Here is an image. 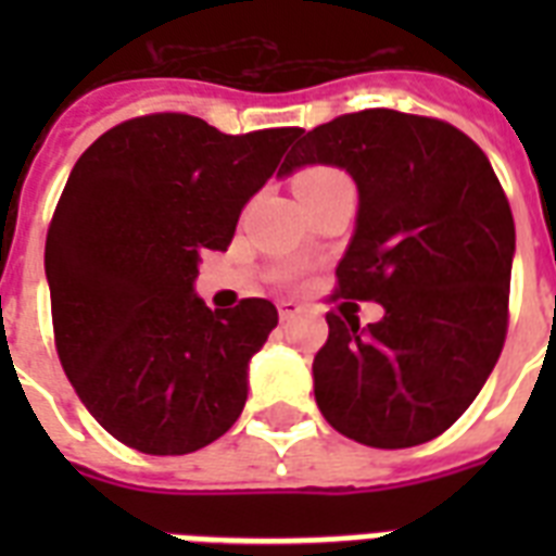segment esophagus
<instances>
[{"label":"esophagus","instance_id":"1","mask_svg":"<svg viewBox=\"0 0 556 556\" xmlns=\"http://www.w3.org/2000/svg\"><path fill=\"white\" fill-rule=\"evenodd\" d=\"M279 320H294L296 314H303V305L296 303V300H279Z\"/></svg>","mask_w":556,"mask_h":556}]
</instances>
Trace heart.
I'll use <instances>...</instances> for the list:
<instances>
[{
  "label": "heart",
  "mask_w": 556,
  "mask_h": 556,
  "mask_svg": "<svg viewBox=\"0 0 556 556\" xmlns=\"http://www.w3.org/2000/svg\"><path fill=\"white\" fill-rule=\"evenodd\" d=\"M331 187H352V178L338 167H326V164H312V167L300 169L294 176V190L296 199H308L317 192H326ZM291 277V274H286Z\"/></svg>",
  "instance_id": "obj_1"
}]
</instances>
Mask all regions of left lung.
<instances>
[{
    "instance_id": "obj_1",
    "label": "left lung",
    "mask_w": 556,
    "mask_h": 556,
    "mask_svg": "<svg viewBox=\"0 0 556 556\" xmlns=\"http://www.w3.org/2000/svg\"><path fill=\"white\" fill-rule=\"evenodd\" d=\"M334 164L355 178V236L331 300H375L383 320L329 312L314 355L326 421L366 447H415L453 427L508 334L514 216L491 161L439 117L364 109L296 141L282 176Z\"/></svg>"
}]
</instances>
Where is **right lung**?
Instances as JSON below:
<instances>
[{"label":"right lung","mask_w":556,"mask_h":556,"mask_svg":"<svg viewBox=\"0 0 556 556\" xmlns=\"http://www.w3.org/2000/svg\"><path fill=\"white\" fill-rule=\"evenodd\" d=\"M300 132L225 135L159 112L112 126L74 164L46 239L56 355L126 447L185 456L242 415L248 364L279 314L262 296L210 312L192 279Z\"/></svg>","instance_id":"obj_1"}]
</instances>
